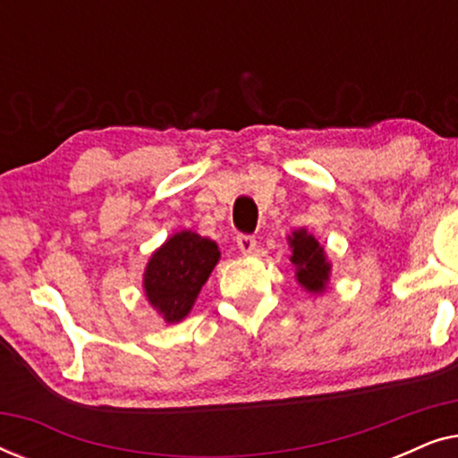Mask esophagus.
Here are the masks:
<instances>
[{"label":"esophagus","mask_w":458,"mask_h":458,"mask_svg":"<svg viewBox=\"0 0 458 458\" xmlns=\"http://www.w3.org/2000/svg\"><path fill=\"white\" fill-rule=\"evenodd\" d=\"M237 248H240V252L243 254H252L256 250V237L254 235H237Z\"/></svg>","instance_id":"esophagus-1"}]
</instances>
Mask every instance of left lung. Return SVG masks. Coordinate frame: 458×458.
Listing matches in <instances>:
<instances>
[{
    "label": "left lung",
    "mask_w": 458,
    "mask_h": 458,
    "mask_svg": "<svg viewBox=\"0 0 458 458\" xmlns=\"http://www.w3.org/2000/svg\"><path fill=\"white\" fill-rule=\"evenodd\" d=\"M290 248L293 250L292 262L296 265L300 285L309 292H323L329 281V262L325 260V252L318 242L302 229L292 233Z\"/></svg>",
    "instance_id": "left-lung-1"
}]
</instances>
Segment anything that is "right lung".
Returning <instances> with one entry per match:
<instances>
[{"label": "right lung", "instance_id": "1", "mask_svg": "<svg viewBox=\"0 0 458 458\" xmlns=\"http://www.w3.org/2000/svg\"><path fill=\"white\" fill-rule=\"evenodd\" d=\"M221 259L216 243L191 231L173 235L152 254L143 275L146 296L168 323H179Z\"/></svg>", "mask_w": 458, "mask_h": 458}]
</instances>
